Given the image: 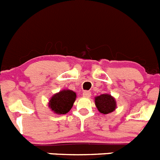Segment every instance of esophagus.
<instances>
[{"instance_id":"obj_1","label":"esophagus","mask_w":160,"mask_h":160,"mask_svg":"<svg viewBox=\"0 0 160 160\" xmlns=\"http://www.w3.org/2000/svg\"><path fill=\"white\" fill-rule=\"evenodd\" d=\"M82 95L83 97L85 98H90V96H91V93H90V91H88V90H86V91H84V92L82 93Z\"/></svg>"}]
</instances>
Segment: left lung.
Wrapping results in <instances>:
<instances>
[{
	"instance_id": "obj_1",
	"label": "left lung",
	"mask_w": 160,
	"mask_h": 160,
	"mask_svg": "<svg viewBox=\"0 0 160 160\" xmlns=\"http://www.w3.org/2000/svg\"><path fill=\"white\" fill-rule=\"evenodd\" d=\"M94 102L96 107L102 114H107L111 113L116 108V101L111 94H103L97 96Z\"/></svg>"
}]
</instances>
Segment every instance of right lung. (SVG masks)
<instances>
[{
  "label": "right lung",
  "instance_id": "1",
  "mask_svg": "<svg viewBox=\"0 0 160 160\" xmlns=\"http://www.w3.org/2000/svg\"><path fill=\"white\" fill-rule=\"evenodd\" d=\"M76 99V93L70 90H63L52 96L49 107L57 114H65L70 111Z\"/></svg>",
  "mask_w": 160,
  "mask_h": 160
}]
</instances>
